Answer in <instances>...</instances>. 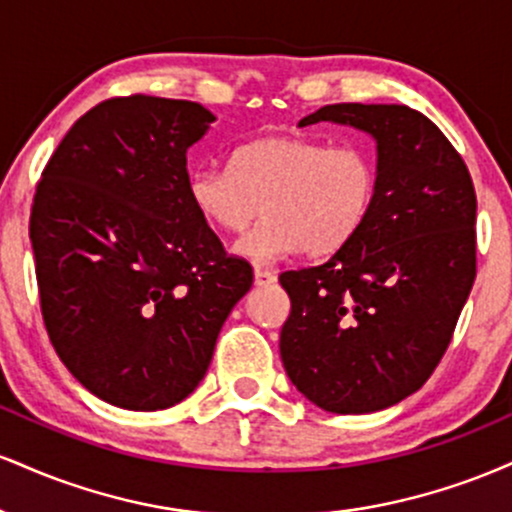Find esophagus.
Returning <instances> with one entry per match:
<instances>
[{
  "mask_svg": "<svg viewBox=\"0 0 512 512\" xmlns=\"http://www.w3.org/2000/svg\"><path fill=\"white\" fill-rule=\"evenodd\" d=\"M274 281H276V274L272 269H262V267L255 269V286H269L274 284Z\"/></svg>",
  "mask_w": 512,
  "mask_h": 512,
  "instance_id": "1",
  "label": "esophagus"
}]
</instances>
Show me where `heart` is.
Listing matches in <instances>:
<instances>
[{"label": "heart", "mask_w": 512, "mask_h": 512, "mask_svg": "<svg viewBox=\"0 0 512 512\" xmlns=\"http://www.w3.org/2000/svg\"><path fill=\"white\" fill-rule=\"evenodd\" d=\"M373 161L356 146H330L298 134H267L238 146L231 170L197 168L187 180L192 207L216 231L240 236L236 245L255 264H272L303 250L322 257L358 236L373 209Z\"/></svg>", "instance_id": "1"}]
</instances>
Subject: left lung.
<instances>
[{"label": "left lung", "instance_id": "left-lung-1", "mask_svg": "<svg viewBox=\"0 0 512 512\" xmlns=\"http://www.w3.org/2000/svg\"><path fill=\"white\" fill-rule=\"evenodd\" d=\"M342 122L378 142V187L358 236L279 276L291 298L281 361L332 414L392 407L431 378L477 276V192L462 156L407 105L334 103L298 125Z\"/></svg>", "mask_w": 512, "mask_h": 512}]
</instances>
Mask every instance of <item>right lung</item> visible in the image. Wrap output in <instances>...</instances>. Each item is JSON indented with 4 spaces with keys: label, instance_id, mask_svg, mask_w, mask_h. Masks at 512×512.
<instances>
[{
    "label": "right lung",
    "instance_id": "obj_1",
    "mask_svg": "<svg viewBox=\"0 0 512 512\" xmlns=\"http://www.w3.org/2000/svg\"><path fill=\"white\" fill-rule=\"evenodd\" d=\"M214 115L115 96L74 122L35 185L28 221L40 313L69 373L122 409H168L207 373L252 286L187 195V149Z\"/></svg>",
    "mask_w": 512,
    "mask_h": 512
}]
</instances>
